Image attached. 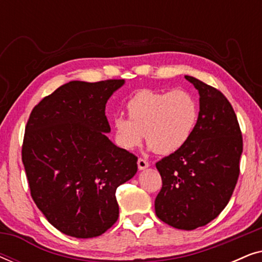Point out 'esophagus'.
<instances>
[{
	"instance_id": "esophagus-1",
	"label": "esophagus",
	"mask_w": 262,
	"mask_h": 262,
	"mask_svg": "<svg viewBox=\"0 0 262 262\" xmlns=\"http://www.w3.org/2000/svg\"><path fill=\"white\" fill-rule=\"evenodd\" d=\"M137 164H138V169L139 170H143V169H145V168L149 167V162L144 159H138Z\"/></svg>"
}]
</instances>
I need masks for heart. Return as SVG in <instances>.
<instances>
[{"instance_id": "b5f03b06", "label": "heart", "mask_w": 262, "mask_h": 262, "mask_svg": "<svg viewBox=\"0 0 262 262\" xmlns=\"http://www.w3.org/2000/svg\"><path fill=\"white\" fill-rule=\"evenodd\" d=\"M126 110L128 117L113 118L118 144L135 150L145 134L150 148L163 155L178 151L188 142L199 118L198 101L185 89H142L128 99Z\"/></svg>"}]
</instances>
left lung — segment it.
<instances>
[{"label":"left lung","mask_w":262,"mask_h":262,"mask_svg":"<svg viewBox=\"0 0 262 262\" xmlns=\"http://www.w3.org/2000/svg\"><path fill=\"white\" fill-rule=\"evenodd\" d=\"M199 92V118L188 142L156 163L162 188L156 216L170 227L193 230L228 205L239 175L243 141L228 99L211 85L185 76Z\"/></svg>","instance_id":"1"}]
</instances>
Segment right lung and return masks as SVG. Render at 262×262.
I'll use <instances>...</instances> for the list:
<instances>
[{"label": "right lung", "mask_w": 262, "mask_h": 262, "mask_svg": "<svg viewBox=\"0 0 262 262\" xmlns=\"http://www.w3.org/2000/svg\"><path fill=\"white\" fill-rule=\"evenodd\" d=\"M124 83L71 81L28 118L21 152L31 195L66 235L91 238L108 230L119 217L117 188L137 173V156L106 136L107 100Z\"/></svg>", "instance_id": "obj_1"}]
</instances>
